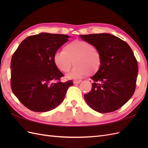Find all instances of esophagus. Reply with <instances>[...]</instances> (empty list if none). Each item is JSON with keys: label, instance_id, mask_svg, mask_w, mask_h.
<instances>
[{"label": "esophagus", "instance_id": "esophagus-1", "mask_svg": "<svg viewBox=\"0 0 148 148\" xmlns=\"http://www.w3.org/2000/svg\"><path fill=\"white\" fill-rule=\"evenodd\" d=\"M79 83H80V81H78V80H74L73 81V83L75 84H79Z\"/></svg>", "mask_w": 148, "mask_h": 148}]
</instances>
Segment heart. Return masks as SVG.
Segmentation results:
<instances>
[{
	"instance_id": "obj_1",
	"label": "heart",
	"mask_w": 148,
	"mask_h": 148,
	"mask_svg": "<svg viewBox=\"0 0 148 148\" xmlns=\"http://www.w3.org/2000/svg\"><path fill=\"white\" fill-rule=\"evenodd\" d=\"M54 63L60 71L67 73L74 64L69 77L79 78L87 75L95 74L99 70L102 58L95 46L82 40H74L68 43L63 51L57 52L53 56Z\"/></svg>"
}]
</instances>
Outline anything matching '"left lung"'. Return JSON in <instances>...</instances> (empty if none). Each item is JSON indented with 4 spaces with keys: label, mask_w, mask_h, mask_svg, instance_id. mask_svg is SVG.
<instances>
[{
    "label": "left lung",
    "mask_w": 148,
    "mask_h": 148,
    "mask_svg": "<svg viewBox=\"0 0 148 148\" xmlns=\"http://www.w3.org/2000/svg\"><path fill=\"white\" fill-rule=\"evenodd\" d=\"M99 49L101 65L91 78V91L84 95L89 106L100 113L118 110L135 92L138 64L131 47L123 40L108 33L80 35Z\"/></svg>",
    "instance_id": "8db88e82"
}]
</instances>
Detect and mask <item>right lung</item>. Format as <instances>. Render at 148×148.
<instances>
[{"instance_id":"obj_1","label":"right lung","mask_w":148,"mask_h":148,"mask_svg":"<svg viewBox=\"0 0 148 148\" xmlns=\"http://www.w3.org/2000/svg\"><path fill=\"white\" fill-rule=\"evenodd\" d=\"M70 36L42 33L24 39L13 53L10 68L13 93L22 104L38 112L55 109L64 101L72 80L60 82L64 74L53 56Z\"/></svg>"}]
</instances>
